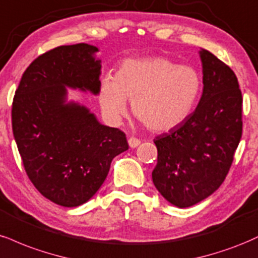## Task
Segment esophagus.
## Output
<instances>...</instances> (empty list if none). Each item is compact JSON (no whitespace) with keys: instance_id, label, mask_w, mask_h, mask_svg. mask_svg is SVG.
Here are the masks:
<instances>
[{"instance_id":"obj_1","label":"esophagus","mask_w":258,"mask_h":258,"mask_svg":"<svg viewBox=\"0 0 258 258\" xmlns=\"http://www.w3.org/2000/svg\"><path fill=\"white\" fill-rule=\"evenodd\" d=\"M128 144H129V146L132 147V148H135V147H138L139 145L141 144V141L139 140L138 138H134V136H132V138H129Z\"/></svg>"}]
</instances>
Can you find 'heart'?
I'll return each mask as SVG.
<instances>
[{"instance_id":"obj_1","label":"heart","mask_w":258,"mask_h":258,"mask_svg":"<svg viewBox=\"0 0 258 258\" xmlns=\"http://www.w3.org/2000/svg\"><path fill=\"white\" fill-rule=\"evenodd\" d=\"M203 89V78L195 68L178 65L164 56L128 59L116 76L100 82L99 102L110 119L133 113L152 132H168L182 124L195 110Z\"/></svg>"}]
</instances>
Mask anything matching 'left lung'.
I'll list each match as a JSON object with an SVG mask.
<instances>
[{
  "instance_id": "obj_1",
  "label": "left lung",
  "mask_w": 258,
  "mask_h": 258,
  "mask_svg": "<svg viewBox=\"0 0 258 258\" xmlns=\"http://www.w3.org/2000/svg\"><path fill=\"white\" fill-rule=\"evenodd\" d=\"M203 94L182 124L154 139L152 180L169 203L188 208L211 196L228 174L243 133V96L233 70L210 51H199Z\"/></svg>"
}]
</instances>
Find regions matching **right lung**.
Segmentation results:
<instances>
[{
  "label": "right lung",
  "instance_id": "add662e5",
  "mask_svg": "<svg viewBox=\"0 0 258 258\" xmlns=\"http://www.w3.org/2000/svg\"><path fill=\"white\" fill-rule=\"evenodd\" d=\"M94 45H60L30 63L15 90L12 128L24 168L42 196L75 208L104 183L125 134L102 125L86 106L66 102L68 89L98 95L101 65Z\"/></svg>",
  "mask_w": 258,
  "mask_h": 258
}]
</instances>
